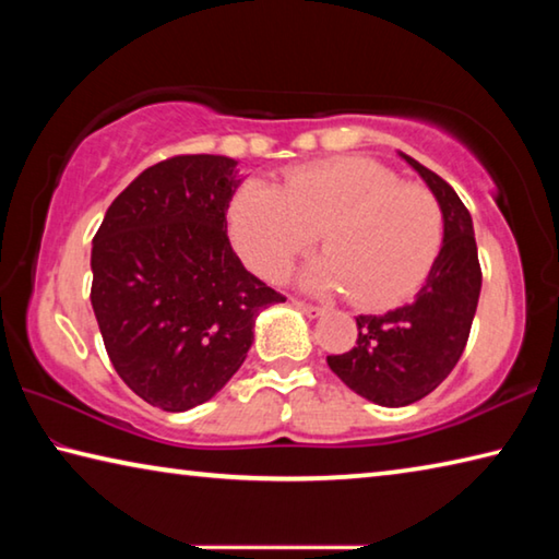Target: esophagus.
I'll list each match as a JSON object with an SVG mask.
<instances>
[{
    "label": "esophagus",
    "mask_w": 559,
    "mask_h": 559,
    "mask_svg": "<svg viewBox=\"0 0 559 559\" xmlns=\"http://www.w3.org/2000/svg\"><path fill=\"white\" fill-rule=\"evenodd\" d=\"M293 306H296L302 316H308V318H320V316H325V308H320V306H310V302H306V300H293Z\"/></svg>",
    "instance_id": "1"
}]
</instances>
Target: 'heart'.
Listing matches in <instances>:
<instances>
[{"label":"heart","instance_id":"b5f03b06","mask_svg":"<svg viewBox=\"0 0 559 559\" xmlns=\"http://www.w3.org/2000/svg\"><path fill=\"white\" fill-rule=\"evenodd\" d=\"M226 229L239 259L266 281H278L318 231L328 253L300 271V286L390 308L431 273L443 212L429 189L402 182L384 165L335 157L288 169L281 187L246 179L226 210Z\"/></svg>","mask_w":559,"mask_h":559}]
</instances>
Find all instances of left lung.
<instances>
[{
	"label": "left lung",
	"instance_id": "obj_1",
	"mask_svg": "<svg viewBox=\"0 0 559 559\" xmlns=\"http://www.w3.org/2000/svg\"><path fill=\"white\" fill-rule=\"evenodd\" d=\"M419 173L443 212L439 259L409 306L384 316H357V343L328 365L355 394L380 406L424 400L447 380L466 347L480 296V263L471 214L449 182L414 157L400 153Z\"/></svg>",
	"mask_w": 559,
	"mask_h": 559
}]
</instances>
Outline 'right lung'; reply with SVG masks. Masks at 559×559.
I'll use <instances>...</instances> for the list:
<instances>
[{"mask_svg": "<svg viewBox=\"0 0 559 559\" xmlns=\"http://www.w3.org/2000/svg\"><path fill=\"white\" fill-rule=\"evenodd\" d=\"M236 159L179 155L112 200L91 251V306L120 380L165 412L222 390L261 310L286 298L243 269L226 236Z\"/></svg>", "mask_w": 559, "mask_h": 559, "instance_id": "obj_1", "label": "right lung"}]
</instances>
